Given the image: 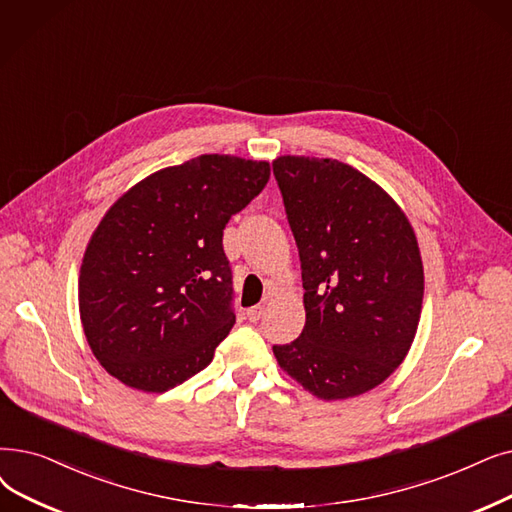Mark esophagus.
<instances>
[{
    "label": "esophagus",
    "instance_id": "obj_1",
    "mask_svg": "<svg viewBox=\"0 0 512 512\" xmlns=\"http://www.w3.org/2000/svg\"><path fill=\"white\" fill-rule=\"evenodd\" d=\"M263 314H265V307H263V305H255V307H249V309H247V318H249L251 322L261 320Z\"/></svg>",
    "mask_w": 512,
    "mask_h": 512
}]
</instances>
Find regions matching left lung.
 Masks as SVG:
<instances>
[{"label": "left lung", "instance_id": "8db88e82", "mask_svg": "<svg viewBox=\"0 0 512 512\" xmlns=\"http://www.w3.org/2000/svg\"><path fill=\"white\" fill-rule=\"evenodd\" d=\"M303 278L305 326L274 345L278 366L326 402L379 387L416 337L425 272L406 213L337 159L278 157Z\"/></svg>", "mask_w": 512, "mask_h": 512}]
</instances>
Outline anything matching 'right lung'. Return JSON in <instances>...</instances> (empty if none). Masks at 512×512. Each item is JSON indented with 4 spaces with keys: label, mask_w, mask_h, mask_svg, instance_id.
Instances as JSON below:
<instances>
[{
    "label": "right lung",
    "mask_w": 512,
    "mask_h": 512,
    "mask_svg": "<svg viewBox=\"0 0 512 512\" xmlns=\"http://www.w3.org/2000/svg\"><path fill=\"white\" fill-rule=\"evenodd\" d=\"M268 180V161L201 154L106 211L81 261L79 314L110 376L163 393L211 364L236 322L221 236Z\"/></svg>",
    "instance_id": "obj_1"
}]
</instances>
